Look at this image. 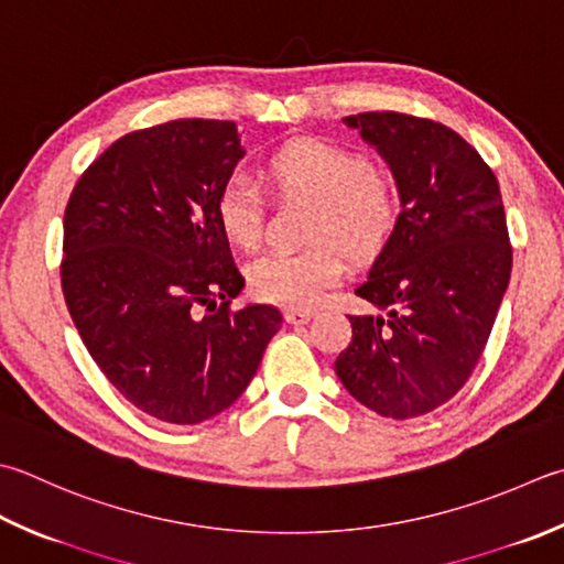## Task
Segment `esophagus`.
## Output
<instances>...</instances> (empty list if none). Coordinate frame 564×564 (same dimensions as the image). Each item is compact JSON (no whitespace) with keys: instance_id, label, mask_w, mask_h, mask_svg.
<instances>
[{"instance_id":"34e87169","label":"esophagus","mask_w":564,"mask_h":564,"mask_svg":"<svg viewBox=\"0 0 564 564\" xmlns=\"http://www.w3.org/2000/svg\"><path fill=\"white\" fill-rule=\"evenodd\" d=\"M311 317H313V311H307V307H289V311H285V319H289L291 325L307 323Z\"/></svg>"}]
</instances>
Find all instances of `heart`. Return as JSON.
<instances>
[{"mask_svg":"<svg viewBox=\"0 0 564 564\" xmlns=\"http://www.w3.org/2000/svg\"><path fill=\"white\" fill-rule=\"evenodd\" d=\"M275 197L313 200L305 239L297 251H269L249 263L251 293L283 307L313 305L345 273V257H379L403 217V187L395 173L373 165L361 151L339 143L301 139L273 151L267 165ZM219 229L241 249L259 247L267 197L247 175H231L215 200Z\"/></svg>","mask_w":564,"mask_h":564,"instance_id":"heart-1","label":"heart"}]
</instances>
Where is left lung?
<instances>
[{
	"label": "left lung",
	"instance_id": "obj_1",
	"mask_svg": "<svg viewBox=\"0 0 564 564\" xmlns=\"http://www.w3.org/2000/svg\"><path fill=\"white\" fill-rule=\"evenodd\" d=\"M403 187V217L355 291L389 315H347L335 371L369 411L393 421L447 403L487 347L513 249L499 181L477 149L433 119L345 117Z\"/></svg>",
	"mask_w": 564,
	"mask_h": 564
}]
</instances>
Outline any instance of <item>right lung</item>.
<instances>
[{
    "label": "right lung",
    "instance_id": "1",
    "mask_svg": "<svg viewBox=\"0 0 564 564\" xmlns=\"http://www.w3.org/2000/svg\"><path fill=\"white\" fill-rule=\"evenodd\" d=\"M245 156L235 121L175 119L117 139L75 183L61 285L109 383L163 423L235 403L283 317L235 311L245 289L219 229V187Z\"/></svg>",
    "mask_w": 564,
    "mask_h": 564
}]
</instances>
